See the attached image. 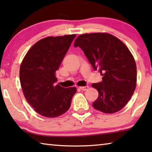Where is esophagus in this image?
<instances>
[{
	"mask_svg": "<svg viewBox=\"0 0 152 152\" xmlns=\"http://www.w3.org/2000/svg\"><path fill=\"white\" fill-rule=\"evenodd\" d=\"M82 91H87L88 89H89V86H85V87H79Z\"/></svg>",
	"mask_w": 152,
	"mask_h": 152,
	"instance_id": "34e87169",
	"label": "esophagus"
}]
</instances>
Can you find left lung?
Segmentation results:
<instances>
[{"label": "left lung", "mask_w": 152, "mask_h": 152, "mask_svg": "<svg viewBox=\"0 0 152 152\" xmlns=\"http://www.w3.org/2000/svg\"><path fill=\"white\" fill-rule=\"evenodd\" d=\"M78 46L103 76L102 82L91 85L99 93L94 108L104 113L122 109L137 86V65L130 51L118 38L104 33L79 35L74 42Z\"/></svg>", "instance_id": "1"}]
</instances>
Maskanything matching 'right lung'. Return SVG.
Listing matches in <instances>:
<instances>
[{"label": "right lung", "mask_w": 152, "mask_h": 152, "mask_svg": "<svg viewBox=\"0 0 152 152\" xmlns=\"http://www.w3.org/2000/svg\"><path fill=\"white\" fill-rule=\"evenodd\" d=\"M76 35L48 37L31 48L20 65V80L28 103L39 115L56 117L69 110L76 87L56 85L59 68Z\"/></svg>", "instance_id": "add662e5"}]
</instances>
